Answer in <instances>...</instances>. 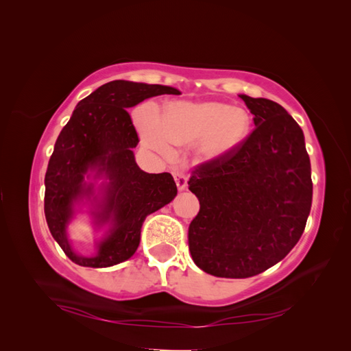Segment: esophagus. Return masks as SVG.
Here are the masks:
<instances>
[{
  "label": "esophagus",
  "instance_id": "1",
  "mask_svg": "<svg viewBox=\"0 0 351 351\" xmlns=\"http://www.w3.org/2000/svg\"><path fill=\"white\" fill-rule=\"evenodd\" d=\"M174 180H176V184L178 190H184L187 187V176L182 171H177L174 173Z\"/></svg>",
  "mask_w": 351,
  "mask_h": 351
}]
</instances>
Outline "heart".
Masks as SVG:
<instances>
[{
	"mask_svg": "<svg viewBox=\"0 0 351 351\" xmlns=\"http://www.w3.org/2000/svg\"><path fill=\"white\" fill-rule=\"evenodd\" d=\"M143 142L169 154L171 145L197 143L205 159L226 156L244 143L250 133V115L243 108L221 102H169L159 117L154 105L143 104L134 111Z\"/></svg>",
	"mask_w": 351,
	"mask_h": 351,
	"instance_id": "1",
	"label": "heart"
}]
</instances>
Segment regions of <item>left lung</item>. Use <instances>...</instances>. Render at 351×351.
I'll use <instances>...</instances> for the list:
<instances>
[{"label":"left lung","instance_id":"1","mask_svg":"<svg viewBox=\"0 0 351 351\" xmlns=\"http://www.w3.org/2000/svg\"><path fill=\"white\" fill-rule=\"evenodd\" d=\"M240 98L256 127L239 149L195 167L189 180L200 205L189 250L202 271L219 278H249L284 259L312 206L300 125L277 102Z\"/></svg>","mask_w":351,"mask_h":351}]
</instances>
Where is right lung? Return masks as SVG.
<instances>
[{
    "instance_id": "obj_1",
    "label": "right lung",
    "mask_w": 351,
    "mask_h": 351,
    "mask_svg": "<svg viewBox=\"0 0 351 351\" xmlns=\"http://www.w3.org/2000/svg\"><path fill=\"white\" fill-rule=\"evenodd\" d=\"M176 89L162 84L114 80L82 99L62 127L45 174L44 210L52 237L69 259L80 267L107 268L132 258L141 243L145 218L177 195L169 173L149 174L137 167L133 147L139 136L125 108ZM97 167L109 178L99 217L113 221L110 236L99 245L97 257H79L65 234L72 202L88 195L82 183L88 169Z\"/></svg>"
}]
</instances>
